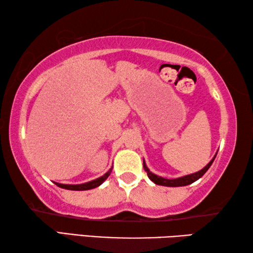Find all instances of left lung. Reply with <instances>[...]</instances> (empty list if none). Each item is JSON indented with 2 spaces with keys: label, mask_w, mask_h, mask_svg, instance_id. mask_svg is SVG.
Instances as JSON below:
<instances>
[{
  "label": "left lung",
  "mask_w": 253,
  "mask_h": 253,
  "mask_svg": "<svg viewBox=\"0 0 253 253\" xmlns=\"http://www.w3.org/2000/svg\"><path fill=\"white\" fill-rule=\"evenodd\" d=\"M217 154V153H216ZM216 154L214 155V157L212 158L211 161H210L209 164L205 166V168H203L201 170H199V172L196 173H193V174H188V175H185V176H182V177H177V178H165V177H162V176H158V175L152 173L151 170H149V169L147 168L146 163H145V161H143V164H144V169L146 170L147 172V175L149 179H151L152 182H154L155 184H157V185H163V186H169V187H177V186H186L188 185V184H192L194 183L195 181H198L199 178H201L203 176V175L207 173V170L210 169V166L212 165V163L214 162V158H215Z\"/></svg>",
  "instance_id": "8db88e82"
}]
</instances>
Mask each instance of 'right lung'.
<instances>
[{
    "instance_id": "obj_1",
    "label": "right lung",
    "mask_w": 253,
    "mask_h": 253,
    "mask_svg": "<svg viewBox=\"0 0 253 253\" xmlns=\"http://www.w3.org/2000/svg\"><path fill=\"white\" fill-rule=\"evenodd\" d=\"M111 170H113V168H110L108 169V172L105 173L102 176L98 177L96 179H92L90 182H87V183H84V184H61V183H55L54 184L59 187L61 188H65V190H71V191H85V190H91V188H95L98 187L99 185H101L102 183H104L108 176L111 173Z\"/></svg>"
}]
</instances>
